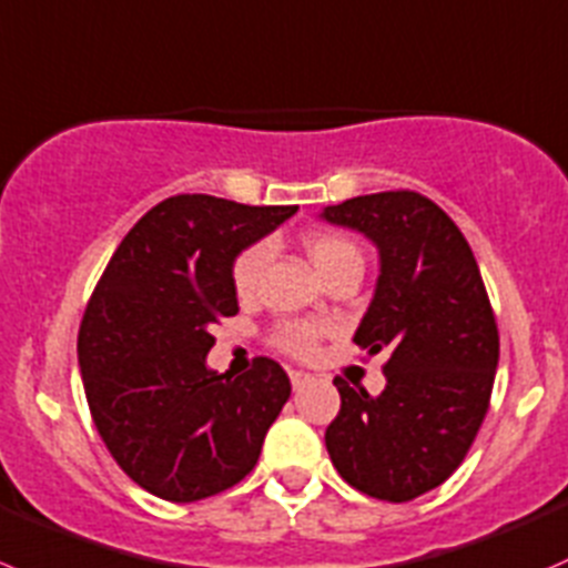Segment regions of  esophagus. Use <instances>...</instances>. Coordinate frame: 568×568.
<instances>
[{
    "mask_svg": "<svg viewBox=\"0 0 568 568\" xmlns=\"http://www.w3.org/2000/svg\"><path fill=\"white\" fill-rule=\"evenodd\" d=\"M290 381H292V386H295V389H303L306 384H312L314 375L303 373V369H290Z\"/></svg>",
    "mask_w": 568,
    "mask_h": 568,
    "instance_id": "34e87169",
    "label": "esophagus"
}]
</instances>
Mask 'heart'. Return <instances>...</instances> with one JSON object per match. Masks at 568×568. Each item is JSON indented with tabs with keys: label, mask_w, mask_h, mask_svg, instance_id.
<instances>
[{
	"label": "heart",
	"mask_w": 568,
	"mask_h": 568,
	"mask_svg": "<svg viewBox=\"0 0 568 568\" xmlns=\"http://www.w3.org/2000/svg\"><path fill=\"white\" fill-rule=\"evenodd\" d=\"M303 248H306L308 260L317 267L320 276L328 278L331 273H336L345 265H362V251L356 248L351 237L339 232H308L303 237ZM267 262V245L254 243L248 248H243L237 254V260L232 262V284L237 290V295H251L256 282L262 276V267ZM323 325L320 323H306V320H286V323L276 325L273 331V342L282 347L290 356H312L320 345V336H323Z\"/></svg>",
	"instance_id": "heart-1"
}]
</instances>
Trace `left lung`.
Returning <instances> with one entry per match:
<instances>
[{"mask_svg":"<svg viewBox=\"0 0 568 568\" xmlns=\"http://www.w3.org/2000/svg\"><path fill=\"white\" fill-rule=\"evenodd\" d=\"M323 217L378 245L381 276L353 342L389 356L378 397L334 378L342 406L325 447L353 488L408 503L442 486L473 447L497 373V320L467 237L425 195H356Z\"/></svg>","mask_w":568,"mask_h":568,"instance_id":"obj_1","label":"left lung"}]
</instances>
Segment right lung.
<instances>
[{"label": "right lung", "mask_w": 568, "mask_h": 568, "mask_svg": "<svg viewBox=\"0 0 568 568\" xmlns=\"http://www.w3.org/2000/svg\"><path fill=\"white\" fill-rule=\"evenodd\" d=\"M295 212L171 195L129 229L95 284L77 339L88 406L118 467L154 497L206 499L260 462L290 378L267 356L240 378L204 358L212 325L240 312L234 256Z\"/></svg>", "instance_id": "1"}]
</instances>
